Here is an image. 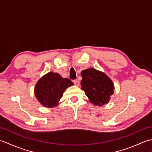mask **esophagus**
Segmentation results:
<instances>
[{
    "label": "esophagus",
    "mask_w": 152,
    "mask_h": 152,
    "mask_svg": "<svg viewBox=\"0 0 152 152\" xmlns=\"http://www.w3.org/2000/svg\"><path fill=\"white\" fill-rule=\"evenodd\" d=\"M74 84L76 86H80V82L78 80H74Z\"/></svg>",
    "instance_id": "obj_1"
}]
</instances>
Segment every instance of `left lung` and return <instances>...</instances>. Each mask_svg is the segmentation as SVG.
Instances as JSON below:
<instances>
[{
	"label": "left lung",
	"instance_id": "1",
	"mask_svg": "<svg viewBox=\"0 0 152 152\" xmlns=\"http://www.w3.org/2000/svg\"><path fill=\"white\" fill-rule=\"evenodd\" d=\"M81 76V89L89 102L95 106L108 104L114 92L112 80L105 73L93 68L82 70Z\"/></svg>",
	"mask_w": 152,
	"mask_h": 152
}]
</instances>
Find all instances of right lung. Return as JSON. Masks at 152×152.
<instances>
[{"mask_svg":"<svg viewBox=\"0 0 152 152\" xmlns=\"http://www.w3.org/2000/svg\"><path fill=\"white\" fill-rule=\"evenodd\" d=\"M74 83L68 78H63L59 74L50 72L38 80L34 93L38 101L44 107L53 108L59 103L63 93Z\"/></svg>","mask_w":152,"mask_h":152,"instance_id":"right-lung-1","label":"right lung"}]
</instances>
